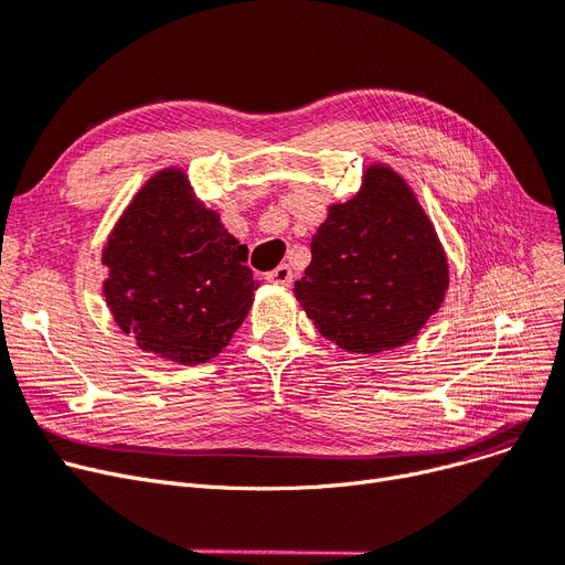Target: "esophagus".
<instances>
[{
  "label": "esophagus",
  "instance_id": "1",
  "mask_svg": "<svg viewBox=\"0 0 565 565\" xmlns=\"http://www.w3.org/2000/svg\"><path fill=\"white\" fill-rule=\"evenodd\" d=\"M292 277H296V275H292V269H290L288 265H279V267L273 269V273L267 275L269 281L279 284V286H290V284H292Z\"/></svg>",
  "mask_w": 565,
  "mask_h": 565
}]
</instances>
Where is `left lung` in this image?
<instances>
[{
	"label": "left lung",
	"instance_id": "8db88e82",
	"mask_svg": "<svg viewBox=\"0 0 565 565\" xmlns=\"http://www.w3.org/2000/svg\"><path fill=\"white\" fill-rule=\"evenodd\" d=\"M448 286V256L418 195L374 161L353 199L328 207L292 292L326 339L376 355L418 337Z\"/></svg>",
	"mask_w": 565,
	"mask_h": 565
}]
</instances>
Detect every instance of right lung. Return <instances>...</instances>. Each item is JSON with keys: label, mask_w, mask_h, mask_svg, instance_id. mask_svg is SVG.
<instances>
[{"label": "right lung", "mask_w": 565, "mask_h": 565, "mask_svg": "<svg viewBox=\"0 0 565 565\" xmlns=\"http://www.w3.org/2000/svg\"><path fill=\"white\" fill-rule=\"evenodd\" d=\"M247 247L195 195L184 168L147 180L113 226L104 298L138 349L175 364L222 353L254 305Z\"/></svg>", "instance_id": "obj_1"}]
</instances>
